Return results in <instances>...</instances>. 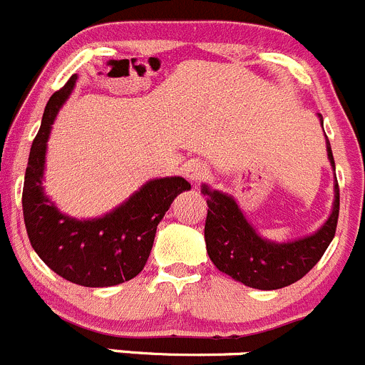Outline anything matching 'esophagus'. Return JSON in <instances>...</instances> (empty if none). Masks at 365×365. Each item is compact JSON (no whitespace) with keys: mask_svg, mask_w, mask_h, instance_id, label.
Here are the masks:
<instances>
[{"mask_svg":"<svg viewBox=\"0 0 365 365\" xmlns=\"http://www.w3.org/2000/svg\"><path fill=\"white\" fill-rule=\"evenodd\" d=\"M207 175H208L207 165L196 160L185 164V169H183V176H185L187 180H190V182H201V180L207 178Z\"/></svg>","mask_w":365,"mask_h":365,"instance_id":"obj_1","label":"esophagus"}]
</instances>
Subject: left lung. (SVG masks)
<instances>
[{"label": "left lung", "instance_id": "1", "mask_svg": "<svg viewBox=\"0 0 365 365\" xmlns=\"http://www.w3.org/2000/svg\"><path fill=\"white\" fill-rule=\"evenodd\" d=\"M319 121L323 125L321 115ZM327 151L335 171L328 137ZM201 192L208 205L205 242L210 260L233 280L260 291H274L302 280L323 257L337 228L339 183H335L334 208L327 222L312 235L292 242H274L258 235L228 194L208 185H203Z\"/></svg>", "mask_w": 365, "mask_h": 365}]
</instances>
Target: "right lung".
Masks as SVG:
<instances>
[{"instance_id": "obj_1", "label": "right lung", "mask_w": 365, "mask_h": 365, "mask_svg": "<svg viewBox=\"0 0 365 365\" xmlns=\"http://www.w3.org/2000/svg\"><path fill=\"white\" fill-rule=\"evenodd\" d=\"M76 80L73 74L49 98L31 144L23 187L24 226L35 253L58 277L83 287H110L143 271L158 222L190 183L182 176L150 180L125 203L98 219L81 221L62 214L44 194L42 176L51 125Z\"/></svg>"}]
</instances>
